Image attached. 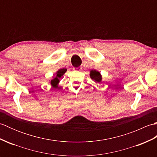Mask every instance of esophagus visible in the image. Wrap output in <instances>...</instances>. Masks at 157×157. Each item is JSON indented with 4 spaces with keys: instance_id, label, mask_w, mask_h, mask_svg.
Wrapping results in <instances>:
<instances>
[{
    "instance_id": "esophagus-1",
    "label": "esophagus",
    "mask_w": 157,
    "mask_h": 157,
    "mask_svg": "<svg viewBox=\"0 0 157 157\" xmlns=\"http://www.w3.org/2000/svg\"><path fill=\"white\" fill-rule=\"evenodd\" d=\"M82 67H76V68H75V71H82Z\"/></svg>"
}]
</instances>
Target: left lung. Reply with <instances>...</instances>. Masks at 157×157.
<instances>
[{
  "label": "left lung",
  "mask_w": 157,
  "mask_h": 157,
  "mask_svg": "<svg viewBox=\"0 0 157 157\" xmlns=\"http://www.w3.org/2000/svg\"><path fill=\"white\" fill-rule=\"evenodd\" d=\"M90 78L96 82H101L102 80V76L98 71L95 70H92L90 71Z\"/></svg>",
  "instance_id": "left-lung-1"
}]
</instances>
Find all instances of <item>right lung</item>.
<instances>
[{
  "label": "right lung",
  "instance_id": "1",
  "mask_svg": "<svg viewBox=\"0 0 157 157\" xmlns=\"http://www.w3.org/2000/svg\"><path fill=\"white\" fill-rule=\"evenodd\" d=\"M65 73V69H60L59 71L56 72V76L55 78L52 79L51 82V84L53 86V87H57V85L59 82V79L63 75V74Z\"/></svg>",
  "mask_w": 157,
  "mask_h": 157
}]
</instances>
